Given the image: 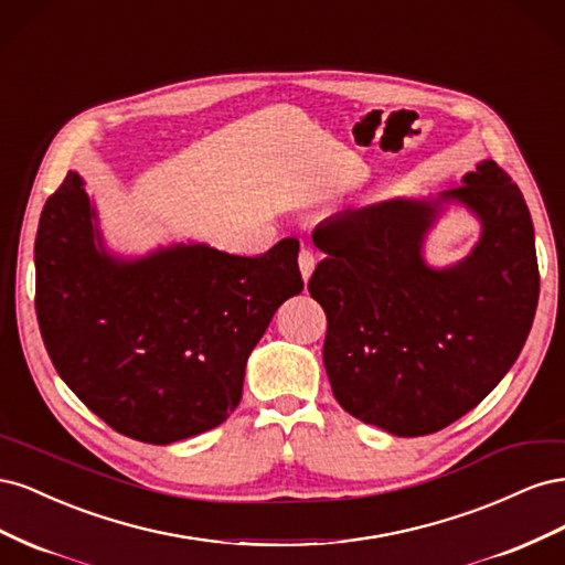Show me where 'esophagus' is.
I'll use <instances>...</instances> for the list:
<instances>
[{"mask_svg": "<svg viewBox=\"0 0 565 565\" xmlns=\"http://www.w3.org/2000/svg\"><path fill=\"white\" fill-rule=\"evenodd\" d=\"M313 268H316V254L311 249H301L299 252V270H301V278L309 282V278L313 276Z\"/></svg>", "mask_w": 565, "mask_h": 565, "instance_id": "esophagus-1", "label": "esophagus"}]
</instances>
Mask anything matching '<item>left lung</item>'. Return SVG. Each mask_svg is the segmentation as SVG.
<instances>
[{
    "instance_id": "left-lung-1",
    "label": "left lung",
    "mask_w": 565,
    "mask_h": 565,
    "mask_svg": "<svg viewBox=\"0 0 565 565\" xmlns=\"http://www.w3.org/2000/svg\"><path fill=\"white\" fill-rule=\"evenodd\" d=\"M482 218V241L450 269L426 267L441 204ZM328 254L309 280L328 316L322 363L349 415L393 436L446 429L516 363L540 297L533 218L498 162L483 160L436 200H386L313 231Z\"/></svg>"
}]
</instances>
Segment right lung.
<instances>
[{"label": "right lung", "mask_w": 565, "mask_h": 565, "mask_svg": "<svg viewBox=\"0 0 565 565\" xmlns=\"http://www.w3.org/2000/svg\"><path fill=\"white\" fill-rule=\"evenodd\" d=\"M71 172L44 204L35 309L61 380L115 431L167 446L210 431L243 396L252 349L299 295V241L262 256L174 245L122 262Z\"/></svg>", "instance_id": "right-lung-1"}]
</instances>
